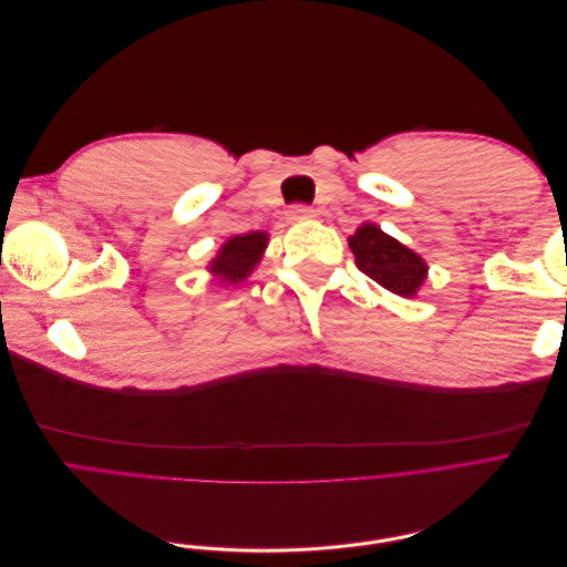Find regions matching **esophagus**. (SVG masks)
I'll use <instances>...</instances> for the list:
<instances>
[{
	"mask_svg": "<svg viewBox=\"0 0 567 567\" xmlns=\"http://www.w3.org/2000/svg\"><path fill=\"white\" fill-rule=\"evenodd\" d=\"M315 217V210L310 208V205H305V203H296V205H290V210H288V219H293V221H302V219H312Z\"/></svg>",
	"mask_w": 567,
	"mask_h": 567,
	"instance_id": "1",
	"label": "esophagus"
}]
</instances>
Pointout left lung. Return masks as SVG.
Masks as SVG:
<instances>
[{
  "mask_svg": "<svg viewBox=\"0 0 567 567\" xmlns=\"http://www.w3.org/2000/svg\"><path fill=\"white\" fill-rule=\"evenodd\" d=\"M350 248L359 271H364L369 279L392 290L394 296H416V290L425 281L427 265L423 262V257L402 246L398 238L371 225V221L350 236Z\"/></svg>",
  "mask_w": 567,
  "mask_h": 567,
  "instance_id": "1",
  "label": "left lung"
}]
</instances>
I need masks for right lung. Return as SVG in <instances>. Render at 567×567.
<instances>
[{"instance_id":"add662e5","label":"right lung","mask_w":567,"mask_h":567,"mask_svg":"<svg viewBox=\"0 0 567 567\" xmlns=\"http://www.w3.org/2000/svg\"><path fill=\"white\" fill-rule=\"evenodd\" d=\"M267 241L269 236L265 231L231 236L229 241L219 248L215 260L210 262V271L217 274L221 281H229V284L244 281L246 277H250L255 265L262 260Z\"/></svg>"}]
</instances>
